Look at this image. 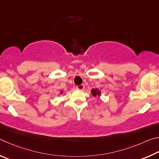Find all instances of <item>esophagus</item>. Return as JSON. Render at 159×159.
I'll return each instance as SVG.
<instances>
[{"label":"esophagus","mask_w":159,"mask_h":159,"mask_svg":"<svg viewBox=\"0 0 159 159\" xmlns=\"http://www.w3.org/2000/svg\"><path fill=\"white\" fill-rule=\"evenodd\" d=\"M77 89L78 90H80V91H82L84 89V85L81 84V85H79V86H77Z\"/></svg>","instance_id":"34e87169"}]
</instances>
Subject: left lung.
<instances>
[{
    "mask_svg": "<svg viewBox=\"0 0 159 159\" xmlns=\"http://www.w3.org/2000/svg\"><path fill=\"white\" fill-rule=\"evenodd\" d=\"M91 95H93L94 97H97V96H101V91H100L98 89H92L91 91Z\"/></svg>",
    "mask_w": 159,
    "mask_h": 159,
    "instance_id": "1",
    "label": "left lung"
}]
</instances>
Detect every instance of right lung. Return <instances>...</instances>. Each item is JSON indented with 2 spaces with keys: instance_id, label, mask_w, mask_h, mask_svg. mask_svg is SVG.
<instances>
[{
  "instance_id": "obj_1",
  "label": "right lung",
  "mask_w": 159,
  "mask_h": 159,
  "mask_svg": "<svg viewBox=\"0 0 159 159\" xmlns=\"http://www.w3.org/2000/svg\"><path fill=\"white\" fill-rule=\"evenodd\" d=\"M63 93V91H60V93H61V94H62Z\"/></svg>"
}]
</instances>
